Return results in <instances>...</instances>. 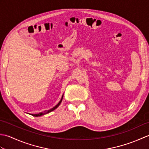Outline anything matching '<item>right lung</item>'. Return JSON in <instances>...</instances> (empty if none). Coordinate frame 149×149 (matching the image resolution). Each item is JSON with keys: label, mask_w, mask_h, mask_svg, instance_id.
Listing matches in <instances>:
<instances>
[{"label": "right lung", "mask_w": 149, "mask_h": 149, "mask_svg": "<svg viewBox=\"0 0 149 149\" xmlns=\"http://www.w3.org/2000/svg\"><path fill=\"white\" fill-rule=\"evenodd\" d=\"M63 95L62 96V98H61V100L59 101V103L57 104V105L56 106H54L53 107V108H52V109H49V110H48L47 111H45V113H38V114H35V115H33V114H31V115H33V116H41V115H45V114H46V113H50V112H51V111H54V109H56L57 107H58L59 105H60V104H61V101H62V99H63Z\"/></svg>", "instance_id": "add662e5"}]
</instances>
